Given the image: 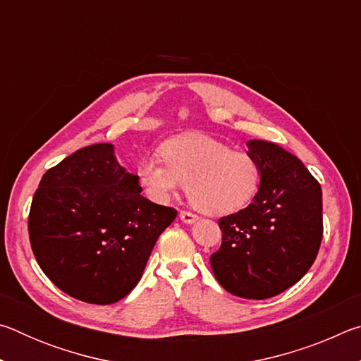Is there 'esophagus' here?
Returning a JSON list of instances; mask_svg holds the SVG:
<instances>
[{"label": "esophagus", "instance_id": "obj_1", "mask_svg": "<svg viewBox=\"0 0 361 361\" xmlns=\"http://www.w3.org/2000/svg\"><path fill=\"white\" fill-rule=\"evenodd\" d=\"M180 219L183 223H186V224H192L194 221H197L199 219V216L197 215H194V213H191V212H180Z\"/></svg>", "mask_w": 361, "mask_h": 361}]
</instances>
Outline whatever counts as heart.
Listing matches in <instances>:
<instances>
[{
    "mask_svg": "<svg viewBox=\"0 0 361 361\" xmlns=\"http://www.w3.org/2000/svg\"><path fill=\"white\" fill-rule=\"evenodd\" d=\"M161 156L145 157L137 167L138 183L151 200L167 204L185 188L200 210L229 215L252 202L261 185V166L253 154L199 132L164 142Z\"/></svg>",
    "mask_w": 361,
    "mask_h": 361,
    "instance_id": "obj_1",
    "label": "heart"
}]
</instances>
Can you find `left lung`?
Listing matches in <instances>:
<instances>
[{
    "label": "left lung",
    "instance_id": "obj_1",
    "mask_svg": "<svg viewBox=\"0 0 361 361\" xmlns=\"http://www.w3.org/2000/svg\"><path fill=\"white\" fill-rule=\"evenodd\" d=\"M261 166L253 202L219 218L221 247L210 256L218 283L231 295L267 299L301 280L314 264L323 237L322 188L291 152L250 140Z\"/></svg>",
    "mask_w": 361,
    "mask_h": 361
}]
</instances>
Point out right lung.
<instances>
[{
    "label": "right lung",
    "instance_id": "obj_1",
    "mask_svg": "<svg viewBox=\"0 0 361 361\" xmlns=\"http://www.w3.org/2000/svg\"><path fill=\"white\" fill-rule=\"evenodd\" d=\"M176 210L142 195L114 146L78 149L49 169L33 195L30 243L51 282L71 298L113 304L129 295Z\"/></svg>",
    "mask_w": 361,
    "mask_h": 361
}]
</instances>
